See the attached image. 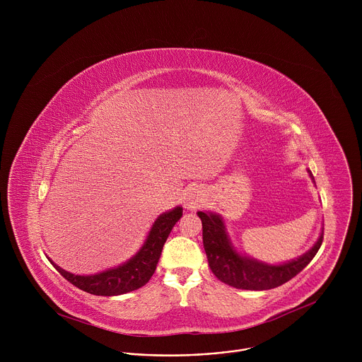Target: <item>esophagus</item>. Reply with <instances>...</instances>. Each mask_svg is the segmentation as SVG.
Here are the masks:
<instances>
[{
  "mask_svg": "<svg viewBox=\"0 0 362 362\" xmlns=\"http://www.w3.org/2000/svg\"><path fill=\"white\" fill-rule=\"evenodd\" d=\"M200 196L199 194H192V196H189L187 197V202H186V208L187 209H194V208H197V204L200 203Z\"/></svg>",
  "mask_w": 362,
  "mask_h": 362,
  "instance_id": "esophagus-1",
  "label": "esophagus"
}]
</instances>
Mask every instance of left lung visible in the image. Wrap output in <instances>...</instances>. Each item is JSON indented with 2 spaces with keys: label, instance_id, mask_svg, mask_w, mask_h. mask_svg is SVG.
Returning a JSON list of instances; mask_svg holds the SVG:
<instances>
[{
  "label": "left lung",
  "instance_id": "1",
  "mask_svg": "<svg viewBox=\"0 0 362 362\" xmlns=\"http://www.w3.org/2000/svg\"><path fill=\"white\" fill-rule=\"evenodd\" d=\"M308 173L315 183L311 170L308 169ZM197 216L202 221L203 247L212 272L219 281L238 289L267 291L284 285L313 261L324 239L322 228L311 249L292 261L272 265L239 252L232 243L222 215L206 211L197 212Z\"/></svg>",
  "mask_w": 362,
  "mask_h": 362
}]
</instances>
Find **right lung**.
<instances>
[{
  "mask_svg": "<svg viewBox=\"0 0 362 362\" xmlns=\"http://www.w3.org/2000/svg\"><path fill=\"white\" fill-rule=\"evenodd\" d=\"M182 206H176L175 209L159 215L151 225L141 247L129 261L119 267L93 275H74L56 265L49 257L48 261L69 282L84 292L98 296H116L136 291L144 286L156 271L163 245L176 222L182 218Z\"/></svg>",
  "mask_w": 362,
  "mask_h": 362,
  "instance_id": "1",
  "label": "right lung"
}]
</instances>
